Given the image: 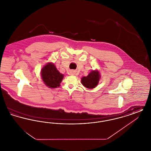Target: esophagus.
Instances as JSON below:
<instances>
[{"instance_id":"34e87169","label":"esophagus","mask_w":151,"mask_h":151,"mask_svg":"<svg viewBox=\"0 0 151 151\" xmlns=\"http://www.w3.org/2000/svg\"><path fill=\"white\" fill-rule=\"evenodd\" d=\"M70 73H71V75H75V71H71V72H70Z\"/></svg>"}]
</instances>
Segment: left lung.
Instances as JSON below:
<instances>
[{
  "label": "left lung",
  "instance_id": "8db88e82",
  "mask_svg": "<svg viewBox=\"0 0 151 151\" xmlns=\"http://www.w3.org/2000/svg\"><path fill=\"white\" fill-rule=\"evenodd\" d=\"M100 77L99 71H92L88 76H84L81 78V84L88 89H93L98 85Z\"/></svg>",
  "mask_w": 151,
  "mask_h": 151
}]
</instances>
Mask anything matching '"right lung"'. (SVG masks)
I'll return each instance as SVG.
<instances>
[{"label": "right lung", "instance_id": "1", "mask_svg": "<svg viewBox=\"0 0 151 151\" xmlns=\"http://www.w3.org/2000/svg\"><path fill=\"white\" fill-rule=\"evenodd\" d=\"M41 77L44 84L50 88L60 86L64 75L58 70L54 64L48 63L41 70Z\"/></svg>", "mask_w": 151, "mask_h": 151}]
</instances>
